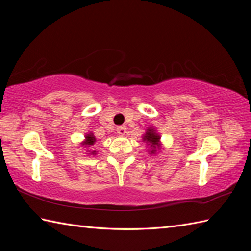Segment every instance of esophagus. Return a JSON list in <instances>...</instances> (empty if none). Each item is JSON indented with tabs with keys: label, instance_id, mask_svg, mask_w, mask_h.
Listing matches in <instances>:
<instances>
[{
	"label": "esophagus",
	"instance_id": "34e87169",
	"mask_svg": "<svg viewBox=\"0 0 251 251\" xmlns=\"http://www.w3.org/2000/svg\"><path fill=\"white\" fill-rule=\"evenodd\" d=\"M126 126L125 125H122V126H119L116 128V131H117V134H119L120 136H124L125 134H126Z\"/></svg>",
	"mask_w": 251,
	"mask_h": 251
}]
</instances>
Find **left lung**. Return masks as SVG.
Here are the masks:
<instances>
[{
	"mask_svg": "<svg viewBox=\"0 0 251 251\" xmlns=\"http://www.w3.org/2000/svg\"><path fill=\"white\" fill-rule=\"evenodd\" d=\"M142 140L147 143V146H150V154H156L157 150L161 149V136L154 127H148L146 134L142 136Z\"/></svg>",
	"mask_w": 251,
	"mask_h": 251,
	"instance_id": "obj_1",
	"label": "left lung"
}]
</instances>
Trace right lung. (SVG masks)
Wrapping results in <instances>:
<instances>
[{"label": "right lung", "instance_id": "1", "mask_svg": "<svg viewBox=\"0 0 251 251\" xmlns=\"http://www.w3.org/2000/svg\"><path fill=\"white\" fill-rule=\"evenodd\" d=\"M96 142V138L94 136L93 132H89V134H86L85 135V140L82 142V146H84L85 148H89L90 146H94ZM87 152H90L88 154H90V155H96L97 154V152L96 151H87Z\"/></svg>", "mask_w": 251, "mask_h": 251}]
</instances>
